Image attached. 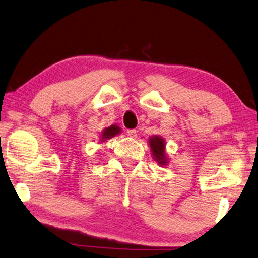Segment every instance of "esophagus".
Wrapping results in <instances>:
<instances>
[{
  "label": "esophagus",
  "mask_w": 258,
  "mask_h": 258,
  "mask_svg": "<svg viewBox=\"0 0 258 258\" xmlns=\"http://www.w3.org/2000/svg\"><path fill=\"white\" fill-rule=\"evenodd\" d=\"M127 136L130 137V138H132V139H136L137 138V136H138V131L137 130H127Z\"/></svg>",
  "instance_id": "obj_1"
}]
</instances>
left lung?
I'll use <instances>...</instances> for the list:
<instances>
[{
	"instance_id": "8db88e82",
	"label": "left lung",
	"mask_w": 258,
	"mask_h": 258,
	"mask_svg": "<svg viewBox=\"0 0 258 258\" xmlns=\"http://www.w3.org/2000/svg\"><path fill=\"white\" fill-rule=\"evenodd\" d=\"M149 146L153 155L161 165H165L167 159L165 157V142L161 137L154 136L149 139Z\"/></svg>"
}]
</instances>
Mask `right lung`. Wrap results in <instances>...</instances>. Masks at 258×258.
<instances>
[{
  "label": "right lung",
  "instance_id": "right-lung-1",
  "mask_svg": "<svg viewBox=\"0 0 258 258\" xmlns=\"http://www.w3.org/2000/svg\"><path fill=\"white\" fill-rule=\"evenodd\" d=\"M118 133H120V128L116 125H111L110 127H107L103 131V132H102V139H103V140L111 139L114 136H117Z\"/></svg>",
  "mask_w": 258,
  "mask_h": 258
}]
</instances>
